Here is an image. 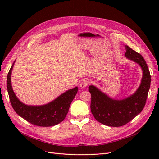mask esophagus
<instances>
[{
  "mask_svg": "<svg viewBox=\"0 0 159 159\" xmlns=\"http://www.w3.org/2000/svg\"><path fill=\"white\" fill-rule=\"evenodd\" d=\"M89 84V81L88 80H84V81H81L80 85V86L81 88L84 89V88H85L86 87H87L88 85Z\"/></svg>",
  "mask_w": 159,
  "mask_h": 159,
  "instance_id": "1",
  "label": "esophagus"
}]
</instances>
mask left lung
<instances>
[{
  "instance_id": "left-lung-1",
  "label": "left lung",
  "mask_w": 159,
  "mask_h": 159,
  "mask_svg": "<svg viewBox=\"0 0 159 159\" xmlns=\"http://www.w3.org/2000/svg\"><path fill=\"white\" fill-rule=\"evenodd\" d=\"M125 48V56L137 63L143 71L141 82L136 92L124 99L116 100L93 85H89L88 89L91 95V113L98 121L109 127L125 125L140 113L145 105L151 85L150 71L143 57L128 46Z\"/></svg>"
}]
</instances>
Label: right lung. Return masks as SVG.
I'll use <instances>...</instances> for the list:
<instances>
[{"label":"right lung","instance_id":"right-lung-1","mask_svg":"<svg viewBox=\"0 0 159 159\" xmlns=\"http://www.w3.org/2000/svg\"><path fill=\"white\" fill-rule=\"evenodd\" d=\"M14 62L8 71L7 86L9 98L15 112L28 122L36 126L52 127L63 121L78 92V87L66 91L48 104L38 106L25 105L17 98L12 88L11 77Z\"/></svg>","mask_w":159,"mask_h":159}]
</instances>
